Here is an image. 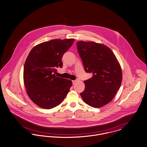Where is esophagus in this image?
<instances>
[{"instance_id": "obj_1", "label": "esophagus", "mask_w": 147, "mask_h": 147, "mask_svg": "<svg viewBox=\"0 0 147 147\" xmlns=\"http://www.w3.org/2000/svg\"><path fill=\"white\" fill-rule=\"evenodd\" d=\"M78 80H73V81H72V84H75V83H76V82H78Z\"/></svg>"}]
</instances>
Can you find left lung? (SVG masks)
<instances>
[{"instance_id":"left-lung-1","label":"left lung","mask_w":147,"mask_h":147,"mask_svg":"<svg viewBox=\"0 0 147 147\" xmlns=\"http://www.w3.org/2000/svg\"><path fill=\"white\" fill-rule=\"evenodd\" d=\"M76 45L85 71L92 73L91 78L84 81L85 88L81 96L90 107H103L112 100L120 87V65L113 51L104 45L84 41Z\"/></svg>"}]
</instances>
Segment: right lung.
Segmentation results:
<instances>
[{"label": "right lung", "instance_id": "1", "mask_svg": "<svg viewBox=\"0 0 147 147\" xmlns=\"http://www.w3.org/2000/svg\"><path fill=\"white\" fill-rule=\"evenodd\" d=\"M74 39H52L34 47L24 66L27 92L38 107L50 109L59 105L69 93L72 81L57 78L54 73L62 67L61 59Z\"/></svg>", "mask_w": 147, "mask_h": 147}]
</instances>
